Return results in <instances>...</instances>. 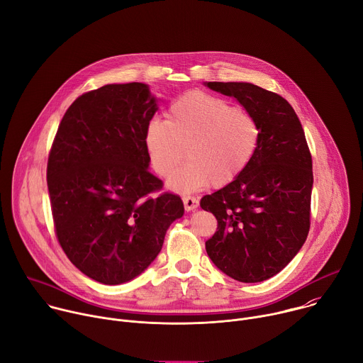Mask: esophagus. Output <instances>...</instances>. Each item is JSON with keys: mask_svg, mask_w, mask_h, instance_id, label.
<instances>
[{"mask_svg": "<svg viewBox=\"0 0 363 363\" xmlns=\"http://www.w3.org/2000/svg\"><path fill=\"white\" fill-rule=\"evenodd\" d=\"M183 203H184V210L186 211H191V210L199 207V200L196 197H191V196H184Z\"/></svg>", "mask_w": 363, "mask_h": 363, "instance_id": "obj_1", "label": "esophagus"}]
</instances>
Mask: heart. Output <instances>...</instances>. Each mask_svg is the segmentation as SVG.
<instances>
[{
  "label": "heart",
  "mask_w": 363,
  "mask_h": 363,
  "mask_svg": "<svg viewBox=\"0 0 363 363\" xmlns=\"http://www.w3.org/2000/svg\"><path fill=\"white\" fill-rule=\"evenodd\" d=\"M167 120L152 121L144 134L152 169L170 176L182 161L189 162L169 179L179 193L225 187L239 179L252 163L259 143L257 120L232 103L201 91H190L172 103Z\"/></svg>",
  "instance_id": "b5f03b06"
}]
</instances>
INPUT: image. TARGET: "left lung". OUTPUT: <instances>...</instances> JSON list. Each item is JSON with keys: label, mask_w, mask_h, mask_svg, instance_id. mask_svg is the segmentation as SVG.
I'll return each instance as SVG.
<instances>
[{"label": "left lung", "mask_w": 363, "mask_h": 363, "mask_svg": "<svg viewBox=\"0 0 363 363\" xmlns=\"http://www.w3.org/2000/svg\"><path fill=\"white\" fill-rule=\"evenodd\" d=\"M206 86L235 97L260 125L257 152L243 174L200 200L217 219L206 252L235 280L263 281L286 267L309 233L313 172L305 131L276 93L250 83Z\"/></svg>", "instance_id": "1"}]
</instances>
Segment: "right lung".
<instances>
[{
  "mask_svg": "<svg viewBox=\"0 0 363 363\" xmlns=\"http://www.w3.org/2000/svg\"><path fill=\"white\" fill-rule=\"evenodd\" d=\"M156 111L146 84H107L68 107L52 141L47 184L58 243L104 284L146 270L184 213L177 194L152 196L163 187L144 144Z\"/></svg>",
  "mask_w": 363,
  "mask_h": 363,
  "instance_id": "obj_1",
  "label": "right lung"
}]
</instances>
